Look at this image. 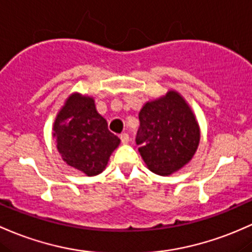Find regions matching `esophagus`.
Masks as SVG:
<instances>
[{"label":"esophagus","instance_id":"esophagus-1","mask_svg":"<svg viewBox=\"0 0 252 252\" xmlns=\"http://www.w3.org/2000/svg\"><path fill=\"white\" fill-rule=\"evenodd\" d=\"M120 139L122 141V143H128L129 142V135L126 132H123V134L120 135Z\"/></svg>","mask_w":252,"mask_h":252}]
</instances>
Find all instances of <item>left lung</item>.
I'll return each mask as SVG.
<instances>
[{"mask_svg": "<svg viewBox=\"0 0 252 252\" xmlns=\"http://www.w3.org/2000/svg\"><path fill=\"white\" fill-rule=\"evenodd\" d=\"M136 143L152 172L167 176L190 161L200 142V128L185 100L175 91L149 101L139 113Z\"/></svg>", "mask_w": 252, "mask_h": 252, "instance_id": "1", "label": "left lung"}]
</instances>
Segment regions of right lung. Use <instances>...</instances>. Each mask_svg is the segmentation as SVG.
<instances>
[{
  "label": "right lung",
  "mask_w": 252,
  "mask_h": 252,
  "mask_svg": "<svg viewBox=\"0 0 252 252\" xmlns=\"http://www.w3.org/2000/svg\"><path fill=\"white\" fill-rule=\"evenodd\" d=\"M54 131L62 159L87 176L103 172L121 142L96 112L94 100L80 94L69 96L57 115Z\"/></svg>",
  "instance_id": "right-lung-1"
}]
</instances>
